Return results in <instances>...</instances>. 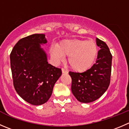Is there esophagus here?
<instances>
[{"label":"esophagus","mask_w":129,"mask_h":129,"mask_svg":"<svg viewBox=\"0 0 129 129\" xmlns=\"http://www.w3.org/2000/svg\"><path fill=\"white\" fill-rule=\"evenodd\" d=\"M62 72L63 74H68L69 73V71H67V69H62Z\"/></svg>","instance_id":"obj_1"}]
</instances>
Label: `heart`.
<instances>
[{"label":"heart","mask_w":129,"mask_h":129,"mask_svg":"<svg viewBox=\"0 0 129 129\" xmlns=\"http://www.w3.org/2000/svg\"><path fill=\"white\" fill-rule=\"evenodd\" d=\"M98 54V47L92 40L69 39L62 41L58 47L50 50L52 60L58 63L68 57V63L76 72H84L93 64Z\"/></svg>","instance_id":"b5f03b06"}]
</instances>
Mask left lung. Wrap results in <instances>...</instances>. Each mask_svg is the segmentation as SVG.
<instances>
[{"label": "left lung", "mask_w": 129, "mask_h": 129, "mask_svg": "<svg viewBox=\"0 0 129 129\" xmlns=\"http://www.w3.org/2000/svg\"><path fill=\"white\" fill-rule=\"evenodd\" d=\"M96 45L100 48L96 63L82 73L69 72L72 78L71 91L81 103H91L100 98L110 82L112 55L107 45L98 38Z\"/></svg>", "instance_id": "left-lung-1"}]
</instances>
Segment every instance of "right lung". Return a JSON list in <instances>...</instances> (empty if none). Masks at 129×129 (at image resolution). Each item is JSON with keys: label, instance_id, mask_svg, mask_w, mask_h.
<instances>
[{"label": "right lung", "instance_id": "add662e5", "mask_svg": "<svg viewBox=\"0 0 129 129\" xmlns=\"http://www.w3.org/2000/svg\"><path fill=\"white\" fill-rule=\"evenodd\" d=\"M47 43L45 35H31L19 40L10 55L15 89L33 105H41L49 100L62 75L60 69L48 63L47 53L41 47Z\"/></svg>", "mask_w": 129, "mask_h": 129}]
</instances>
